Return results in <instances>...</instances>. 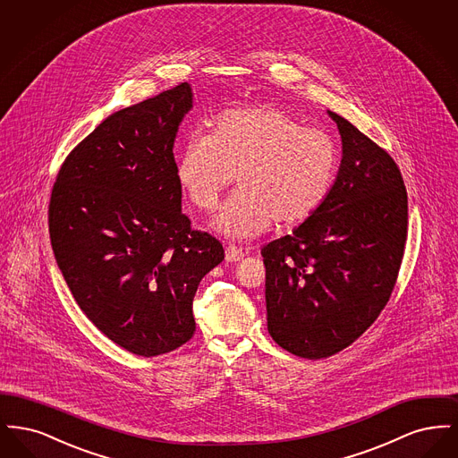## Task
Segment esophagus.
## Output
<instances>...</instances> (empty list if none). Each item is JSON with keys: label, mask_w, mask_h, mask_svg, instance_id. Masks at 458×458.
<instances>
[{"label": "esophagus", "mask_w": 458, "mask_h": 458, "mask_svg": "<svg viewBox=\"0 0 458 458\" xmlns=\"http://www.w3.org/2000/svg\"><path fill=\"white\" fill-rule=\"evenodd\" d=\"M243 256H245L243 250L240 247H235V245H228L226 250H225V259L228 262L240 261Z\"/></svg>", "instance_id": "34e87169"}]
</instances>
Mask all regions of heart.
Instances as JSON below:
<instances>
[{
  "label": "heart",
  "instance_id": "heart-1",
  "mask_svg": "<svg viewBox=\"0 0 458 458\" xmlns=\"http://www.w3.org/2000/svg\"><path fill=\"white\" fill-rule=\"evenodd\" d=\"M338 168V149L327 131L304 129L273 106L221 114L209 135L191 139L176 163V178L197 209L213 213L237 176L216 228L230 239H254L276 221L293 228L327 202Z\"/></svg>",
  "mask_w": 458,
  "mask_h": 458
}]
</instances>
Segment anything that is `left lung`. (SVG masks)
I'll return each instance as SVG.
<instances>
[{
	"instance_id": "1",
	"label": "left lung",
	"mask_w": 458,
	"mask_h": 458,
	"mask_svg": "<svg viewBox=\"0 0 458 458\" xmlns=\"http://www.w3.org/2000/svg\"><path fill=\"white\" fill-rule=\"evenodd\" d=\"M342 163L323 208L262 247L267 331L293 355L352 345L390 301L407 240V191L392 156L344 116Z\"/></svg>"
}]
</instances>
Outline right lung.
Segmentation results:
<instances>
[{"label": "right lung", "instance_id": "add662e5", "mask_svg": "<svg viewBox=\"0 0 458 458\" xmlns=\"http://www.w3.org/2000/svg\"><path fill=\"white\" fill-rule=\"evenodd\" d=\"M183 82L99 123L66 156L49 200L53 252L75 302L111 342L154 357L196 331L200 280L225 259L182 213L174 142Z\"/></svg>", "mask_w": 458, "mask_h": 458}]
</instances>
